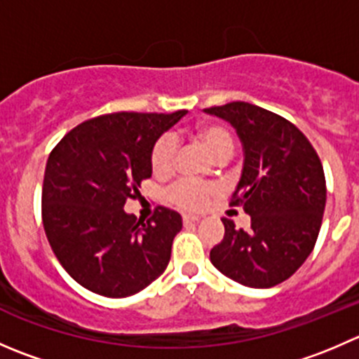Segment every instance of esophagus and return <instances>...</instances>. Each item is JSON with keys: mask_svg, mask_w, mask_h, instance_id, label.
<instances>
[{"mask_svg": "<svg viewBox=\"0 0 359 359\" xmlns=\"http://www.w3.org/2000/svg\"><path fill=\"white\" fill-rule=\"evenodd\" d=\"M182 219H184V222H198V220L201 219V215H191V213H186Z\"/></svg>", "mask_w": 359, "mask_h": 359, "instance_id": "1", "label": "esophagus"}]
</instances>
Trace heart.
Listing matches in <instances>:
<instances>
[{
	"label": "heart",
	"instance_id": "obj_1",
	"mask_svg": "<svg viewBox=\"0 0 359 359\" xmlns=\"http://www.w3.org/2000/svg\"><path fill=\"white\" fill-rule=\"evenodd\" d=\"M198 140L203 144L206 151L215 159H227L234 151V135L226 125L220 123H210L203 125L194 133ZM177 144L170 135H163L154 144L151 151V168L156 175H166L173 170L175 165ZM217 191L213 184L191 182V180H180L170 191V200L175 205L187 210H196L205 205L206 200Z\"/></svg>",
	"mask_w": 359,
	"mask_h": 359
}]
</instances>
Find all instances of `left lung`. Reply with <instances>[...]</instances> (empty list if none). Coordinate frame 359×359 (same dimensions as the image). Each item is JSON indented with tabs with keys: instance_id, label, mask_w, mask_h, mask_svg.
Wrapping results in <instances>:
<instances>
[{
	"instance_id": "obj_1",
	"label": "left lung",
	"mask_w": 359,
	"mask_h": 359,
	"mask_svg": "<svg viewBox=\"0 0 359 359\" xmlns=\"http://www.w3.org/2000/svg\"><path fill=\"white\" fill-rule=\"evenodd\" d=\"M205 112L236 130L243 168L233 205L243 206L252 219L248 231L222 219L224 240L210 260L236 283L271 288L288 280L313 252L327 203L323 166L304 133L274 112L248 102Z\"/></svg>"
}]
</instances>
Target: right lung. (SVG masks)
<instances>
[{
	"instance_id": "1",
	"label": "right lung",
	"mask_w": 359,
	"mask_h": 359,
	"mask_svg": "<svg viewBox=\"0 0 359 359\" xmlns=\"http://www.w3.org/2000/svg\"><path fill=\"white\" fill-rule=\"evenodd\" d=\"M187 111L114 112L81 123L57 144L43 179V226L69 276L86 290L123 299L166 269L182 217L156 210L146 224L125 212L153 175L151 151Z\"/></svg>"
}]
</instances>
